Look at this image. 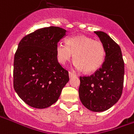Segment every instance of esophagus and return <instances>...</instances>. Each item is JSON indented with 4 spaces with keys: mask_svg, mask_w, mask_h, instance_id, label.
<instances>
[{
    "mask_svg": "<svg viewBox=\"0 0 134 134\" xmlns=\"http://www.w3.org/2000/svg\"><path fill=\"white\" fill-rule=\"evenodd\" d=\"M69 77L71 78V77H73V76H76V74L73 73V72H71V71H69Z\"/></svg>",
    "mask_w": 134,
    "mask_h": 134,
    "instance_id": "34e87169",
    "label": "esophagus"
}]
</instances>
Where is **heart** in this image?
Listing matches in <instances>:
<instances>
[{"label": "heart", "instance_id": "b5f03b06", "mask_svg": "<svg viewBox=\"0 0 134 134\" xmlns=\"http://www.w3.org/2000/svg\"><path fill=\"white\" fill-rule=\"evenodd\" d=\"M67 45L59 43L56 46L58 61L65 64L74 55L75 67L86 73L94 72L102 66L105 50L103 43L86 36H77L67 39Z\"/></svg>", "mask_w": 134, "mask_h": 134}]
</instances>
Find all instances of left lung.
Listing matches in <instances>:
<instances>
[{
  "label": "left lung",
  "instance_id": "1",
  "mask_svg": "<svg viewBox=\"0 0 134 134\" xmlns=\"http://www.w3.org/2000/svg\"><path fill=\"white\" fill-rule=\"evenodd\" d=\"M95 34L105 47V61L93 74L79 77V95L87 109L103 112L114 105L122 94L124 63L117 43L103 31H95Z\"/></svg>",
  "mask_w": 134,
  "mask_h": 134
}]
</instances>
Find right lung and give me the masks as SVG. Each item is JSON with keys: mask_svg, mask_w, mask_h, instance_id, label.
I'll use <instances>...</instances> for the list:
<instances>
[{"mask_svg": "<svg viewBox=\"0 0 134 134\" xmlns=\"http://www.w3.org/2000/svg\"><path fill=\"white\" fill-rule=\"evenodd\" d=\"M66 31L58 26L41 28L19 43L14 58L13 86L32 108L52 105L69 81V72L58 63L56 54V46Z\"/></svg>", "mask_w": 134, "mask_h": 134, "instance_id": "add662e5", "label": "right lung"}]
</instances>
